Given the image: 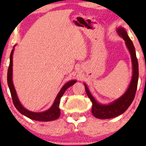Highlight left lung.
<instances>
[{"label":"left lung","instance_id":"1","mask_svg":"<svg viewBox=\"0 0 146 146\" xmlns=\"http://www.w3.org/2000/svg\"><path fill=\"white\" fill-rule=\"evenodd\" d=\"M117 33L119 36L123 38L125 42V44L128 48L129 53L131 54V58L132 61L133 74L131 78L130 84L128 88L125 92L124 94L121 96L120 98L113 101V102L108 105L102 104L97 102L94 98L92 96L90 92L89 89L86 84L85 90L88 96L92 103V113L94 116L99 119H110L115 117L123 113L128 108L131 104L134 99L135 92H136L137 82H138V62L136 58L135 50L134 46L133 44L132 41L129 38L128 35L124 29L122 27H119L117 29Z\"/></svg>","mask_w":146,"mask_h":146}]
</instances>
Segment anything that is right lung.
Masks as SVG:
<instances>
[{
  "label": "right lung",
  "mask_w": 146,
  "mask_h": 146,
  "mask_svg": "<svg viewBox=\"0 0 146 146\" xmlns=\"http://www.w3.org/2000/svg\"><path fill=\"white\" fill-rule=\"evenodd\" d=\"M15 48V46H14ZM14 52V49L12 50V52L11 53V56H10V64L9 69H8V73H7V82L8 85H9L10 92H11L12 98H13V102L14 105L17 110L21 113L22 114L25 115L30 119H34V120L36 121H52L54 119H56L58 118L60 115V110L59 105L60 102V98L62 96L64 93L65 91L70 87L71 86L76 82V80H70L68 82L65 84L62 88L58 94L56 98L55 101L52 106L48 110L45 111H42V112H33V111H29L25 108L22 104L20 102L19 98H18L17 92H16L15 88L14 87V84L13 82V56Z\"/></svg>",
  "instance_id": "right-lung-1"
}]
</instances>
